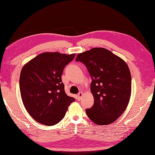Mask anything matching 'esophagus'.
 <instances>
[{"label":"esophagus","instance_id":"34e87169","mask_svg":"<svg viewBox=\"0 0 155 155\" xmlns=\"http://www.w3.org/2000/svg\"><path fill=\"white\" fill-rule=\"evenodd\" d=\"M83 92H79L78 94L77 95V99H78V100H80L81 99V97L83 96Z\"/></svg>","mask_w":155,"mask_h":155}]
</instances>
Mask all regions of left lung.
Returning a JSON list of instances; mask_svg holds the SVG:
<instances>
[{
    "label": "left lung",
    "instance_id": "obj_1",
    "mask_svg": "<svg viewBox=\"0 0 155 155\" xmlns=\"http://www.w3.org/2000/svg\"><path fill=\"white\" fill-rule=\"evenodd\" d=\"M76 61L85 64L92 81L93 106L86 109L94 123H113L124 113L131 94V76L124 60L104 48H93L79 54Z\"/></svg>",
    "mask_w": 155,
    "mask_h": 155
}]
</instances>
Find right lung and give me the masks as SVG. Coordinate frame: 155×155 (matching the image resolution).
<instances>
[{"label":"right lung","instance_id":"right-lung-1","mask_svg":"<svg viewBox=\"0 0 155 155\" xmlns=\"http://www.w3.org/2000/svg\"><path fill=\"white\" fill-rule=\"evenodd\" d=\"M75 55L44 52L23 66L19 79L22 101L29 114L39 124H58L75 101L65 93L61 80L64 68Z\"/></svg>","mask_w":155,"mask_h":155}]
</instances>
